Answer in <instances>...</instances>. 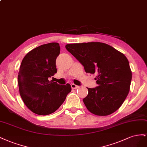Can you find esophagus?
<instances>
[{"label":"esophagus","instance_id":"1","mask_svg":"<svg viewBox=\"0 0 147 147\" xmlns=\"http://www.w3.org/2000/svg\"><path fill=\"white\" fill-rule=\"evenodd\" d=\"M71 88H72V89H78V88L79 87V86H78L76 84H73V83L71 84Z\"/></svg>","mask_w":147,"mask_h":147}]
</instances>
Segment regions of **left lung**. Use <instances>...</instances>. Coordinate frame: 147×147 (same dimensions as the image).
Masks as SVG:
<instances>
[{"instance_id": "8db88e82", "label": "left lung", "mask_w": 147, "mask_h": 147, "mask_svg": "<svg viewBox=\"0 0 147 147\" xmlns=\"http://www.w3.org/2000/svg\"><path fill=\"white\" fill-rule=\"evenodd\" d=\"M68 51L81 63L86 73L95 74L98 86L87 88L83 99L87 110L107 116L122 105L129 94L132 72L123 53L107 44L92 42L66 45Z\"/></svg>"}]
</instances>
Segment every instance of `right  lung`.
Returning a JSON list of instances; mask_svg holds the SVG:
<instances>
[{
	"instance_id": "add662e5",
	"label": "right lung",
	"mask_w": 147,
	"mask_h": 147,
	"mask_svg": "<svg viewBox=\"0 0 147 147\" xmlns=\"http://www.w3.org/2000/svg\"><path fill=\"white\" fill-rule=\"evenodd\" d=\"M60 45L52 42L39 46L24 57L18 75L21 97L26 106L39 115H48L61 105L71 91L69 84L59 85L49 78L57 72L56 58Z\"/></svg>"
}]
</instances>
